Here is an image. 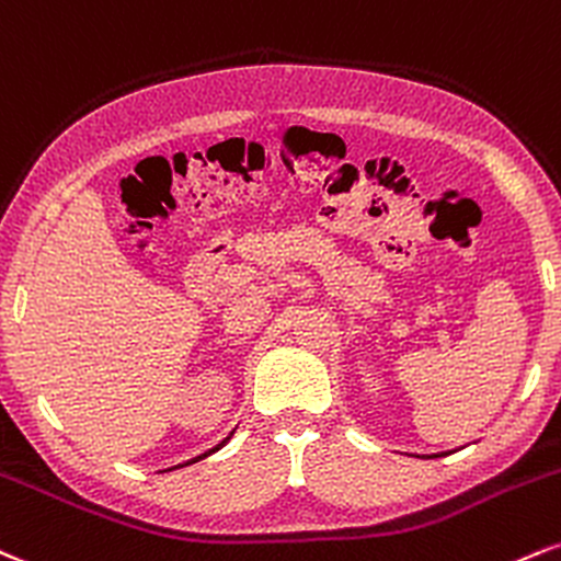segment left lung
I'll return each mask as SVG.
<instances>
[{
  "instance_id": "left-lung-1",
  "label": "left lung",
  "mask_w": 561,
  "mask_h": 561,
  "mask_svg": "<svg viewBox=\"0 0 561 561\" xmlns=\"http://www.w3.org/2000/svg\"><path fill=\"white\" fill-rule=\"evenodd\" d=\"M436 457H438V454H436Z\"/></svg>"
}]
</instances>
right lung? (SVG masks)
Instances as JSON below:
<instances>
[{
	"mask_svg": "<svg viewBox=\"0 0 561 561\" xmlns=\"http://www.w3.org/2000/svg\"><path fill=\"white\" fill-rule=\"evenodd\" d=\"M228 438H230V436H228ZM228 438H226V440H222V444H217V446H215V449H209V451H204V454H202V457H196V459H191V462H199V459H204V457H209V454H215V451H217V449H222V446H226V444H228ZM191 462H186V465H191Z\"/></svg>",
	"mask_w": 561,
	"mask_h": 561,
	"instance_id": "right-lung-1",
	"label": "right lung"
}]
</instances>
